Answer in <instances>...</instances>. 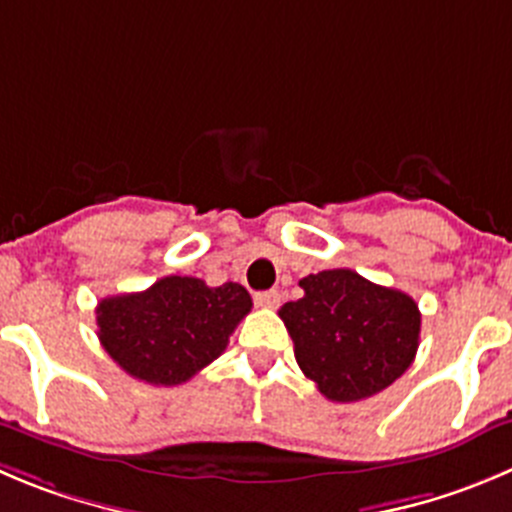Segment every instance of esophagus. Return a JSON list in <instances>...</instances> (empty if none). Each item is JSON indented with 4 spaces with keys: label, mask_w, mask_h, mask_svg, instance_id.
Listing matches in <instances>:
<instances>
[{
    "label": "esophagus",
    "mask_w": 512,
    "mask_h": 512,
    "mask_svg": "<svg viewBox=\"0 0 512 512\" xmlns=\"http://www.w3.org/2000/svg\"><path fill=\"white\" fill-rule=\"evenodd\" d=\"M255 303L260 305V308H278L280 293H278V290H265V293H257Z\"/></svg>",
    "instance_id": "1"
}]
</instances>
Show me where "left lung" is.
I'll use <instances>...</instances> for the list:
<instances>
[{
  "instance_id": "left-lung-1",
  "label": "left lung",
  "mask_w": 512,
  "mask_h": 512,
  "mask_svg": "<svg viewBox=\"0 0 512 512\" xmlns=\"http://www.w3.org/2000/svg\"><path fill=\"white\" fill-rule=\"evenodd\" d=\"M303 298L280 308L300 371L326 399L361 401L394 384L419 348L414 298L338 267L300 280Z\"/></svg>"
}]
</instances>
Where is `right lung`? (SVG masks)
Masks as SVG:
<instances>
[{
    "instance_id": "1",
    "label": "right lung",
    "mask_w": 512,
    "mask_h": 512,
    "mask_svg": "<svg viewBox=\"0 0 512 512\" xmlns=\"http://www.w3.org/2000/svg\"><path fill=\"white\" fill-rule=\"evenodd\" d=\"M252 298L240 283L209 288L199 278L156 280L141 293L98 303V338L133 379L154 386L189 381L222 356Z\"/></svg>"
}]
</instances>
